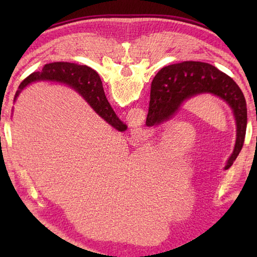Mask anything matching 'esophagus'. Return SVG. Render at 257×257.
Listing matches in <instances>:
<instances>
[{
    "label": "esophagus",
    "mask_w": 257,
    "mask_h": 257,
    "mask_svg": "<svg viewBox=\"0 0 257 257\" xmlns=\"http://www.w3.org/2000/svg\"><path fill=\"white\" fill-rule=\"evenodd\" d=\"M130 134H132V137L135 141H145L147 136L146 130L141 127V125H134V127L130 129Z\"/></svg>",
    "instance_id": "1"
}]
</instances>
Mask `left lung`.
Instances as JSON below:
<instances>
[{"mask_svg":"<svg viewBox=\"0 0 257 257\" xmlns=\"http://www.w3.org/2000/svg\"><path fill=\"white\" fill-rule=\"evenodd\" d=\"M201 94H211L222 99L231 108L236 120V144L224 169L231 167L242 149L247 127V107L241 89L232 78L212 64L185 62L162 68L151 85V99L146 125L167 122L186 101Z\"/></svg>","mask_w":257,"mask_h":257,"instance_id":"1","label":"left lung"}]
</instances>
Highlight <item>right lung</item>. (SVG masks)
<instances>
[{
	"mask_svg": "<svg viewBox=\"0 0 257 257\" xmlns=\"http://www.w3.org/2000/svg\"><path fill=\"white\" fill-rule=\"evenodd\" d=\"M42 80L62 82V84L72 87L108 124L120 132H124L127 129V125L116 116L110 103L107 102L101 78L92 68L69 62H53L45 64L42 71L33 72L32 75L23 80L15 95V102L25 87L33 82Z\"/></svg>",
	"mask_w": 257,
	"mask_h": 257,
	"instance_id": "1",
	"label": "right lung"
}]
</instances>
